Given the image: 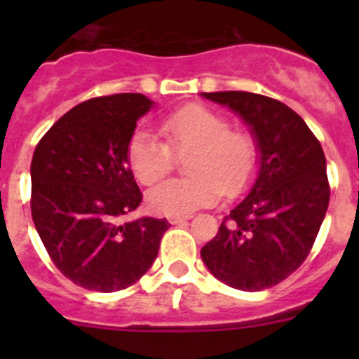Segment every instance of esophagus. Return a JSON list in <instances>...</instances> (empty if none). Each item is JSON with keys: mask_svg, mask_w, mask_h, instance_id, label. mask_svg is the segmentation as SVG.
Returning a JSON list of instances; mask_svg holds the SVG:
<instances>
[{"mask_svg": "<svg viewBox=\"0 0 359 359\" xmlns=\"http://www.w3.org/2000/svg\"><path fill=\"white\" fill-rule=\"evenodd\" d=\"M192 215H169V223L170 224H180V223H185Z\"/></svg>", "mask_w": 359, "mask_h": 359, "instance_id": "1", "label": "esophagus"}]
</instances>
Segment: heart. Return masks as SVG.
<instances>
[{
  "label": "heart",
  "instance_id": "heart-1",
  "mask_svg": "<svg viewBox=\"0 0 359 359\" xmlns=\"http://www.w3.org/2000/svg\"><path fill=\"white\" fill-rule=\"evenodd\" d=\"M163 140L136 131L129 138L128 161L136 180L151 187L176 167V156L185 160L190 174L160 183L147 194L152 212L183 215L210 207L224 196L241 194L259 167V144L253 133L231 128L221 111L203 104H187L160 123Z\"/></svg>",
  "mask_w": 359,
  "mask_h": 359
}]
</instances>
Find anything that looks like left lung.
I'll use <instances>...</instances> for the list:
<instances>
[{
    "instance_id": "obj_1",
    "label": "left lung",
    "mask_w": 359,
    "mask_h": 359,
    "mask_svg": "<svg viewBox=\"0 0 359 359\" xmlns=\"http://www.w3.org/2000/svg\"><path fill=\"white\" fill-rule=\"evenodd\" d=\"M239 113L261 151V170L243 201L201 248L212 275L241 291H262L297 271L329 207L325 154L302 116L248 91L203 93Z\"/></svg>"
}]
</instances>
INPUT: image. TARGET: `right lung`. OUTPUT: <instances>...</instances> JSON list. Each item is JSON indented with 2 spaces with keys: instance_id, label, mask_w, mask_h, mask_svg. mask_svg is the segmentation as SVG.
Returning a JSON list of instances; mask_svg holds the SVG:
<instances>
[{
  "instance_id": "1",
  "label": "right lung",
  "mask_w": 359,
  "mask_h": 359,
  "mask_svg": "<svg viewBox=\"0 0 359 359\" xmlns=\"http://www.w3.org/2000/svg\"><path fill=\"white\" fill-rule=\"evenodd\" d=\"M151 106L140 93L90 98L57 120L34 151L32 219L57 269L84 290L133 286L170 226L154 217L120 223L144 198L128 144Z\"/></svg>"
}]
</instances>
